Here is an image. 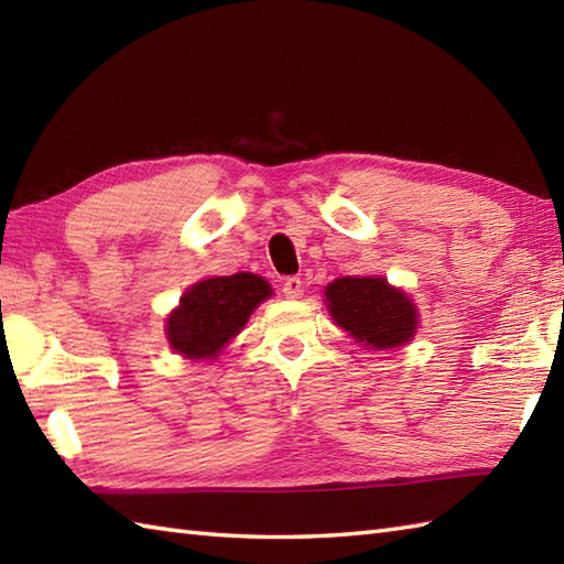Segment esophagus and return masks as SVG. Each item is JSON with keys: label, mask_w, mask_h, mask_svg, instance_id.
<instances>
[{"label": "esophagus", "mask_w": 564, "mask_h": 564, "mask_svg": "<svg viewBox=\"0 0 564 564\" xmlns=\"http://www.w3.org/2000/svg\"><path fill=\"white\" fill-rule=\"evenodd\" d=\"M283 293H285V297H301L303 295V281L297 279V275H289V279L283 281Z\"/></svg>", "instance_id": "esophagus-1"}]
</instances>
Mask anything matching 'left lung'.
Returning <instances> with one entry per match:
<instances>
[{"mask_svg":"<svg viewBox=\"0 0 564 564\" xmlns=\"http://www.w3.org/2000/svg\"><path fill=\"white\" fill-rule=\"evenodd\" d=\"M325 297L334 322L368 349H398L414 337L416 307L386 279L344 275L327 285Z\"/></svg>","mask_w":564,"mask_h":564,"instance_id":"8db88e82","label":"left lung"}]
</instances>
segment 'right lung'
<instances>
[{
  "instance_id": "1",
  "label": "right lung",
  "mask_w": 564,
  "mask_h": 564,
  "mask_svg": "<svg viewBox=\"0 0 564 564\" xmlns=\"http://www.w3.org/2000/svg\"><path fill=\"white\" fill-rule=\"evenodd\" d=\"M271 295L269 281L257 273L215 275L191 285L166 317V339L186 358H215L237 337L257 305Z\"/></svg>"
}]
</instances>
